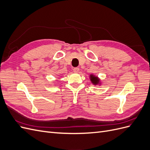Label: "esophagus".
Here are the masks:
<instances>
[{
    "instance_id": "1",
    "label": "esophagus",
    "mask_w": 150,
    "mask_h": 150,
    "mask_svg": "<svg viewBox=\"0 0 150 150\" xmlns=\"http://www.w3.org/2000/svg\"><path fill=\"white\" fill-rule=\"evenodd\" d=\"M79 71V67H74L73 69V71H74V72H75V73H78Z\"/></svg>"
}]
</instances>
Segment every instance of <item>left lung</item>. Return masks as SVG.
I'll list each match as a JSON object with an SVG mask.
<instances>
[{
  "mask_svg": "<svg viewBox=\"0 0 150 150\" xmlns=\"http://www.w3.org/2000/svg\"><path fill=\"white\" fill-rule=\"evenodd\" d=\"M91 81H92V83L94 84H96L99 83V79L96 76H94L93 75H91Z\"/></svg>",
  "mask_w": 150,
  "mask_h": 150,
  "instance_id": "left-lung-1",
  "label": "left lung"
}]
</instances>
